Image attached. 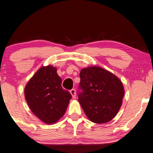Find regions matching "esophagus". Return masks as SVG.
Masks as SVG:
<instances>
[{
  "label": "esophagus",
  "instance_id": "34e87169",
  "mask_svg": "<svg viewBox=\"0 0 153 153\" xmlns=\"http://www.w3.org/2000/svg\"><path fill=\"white\" fill-rule=\"evenodd\" d=\"M70 93H71V94L72 95V97H73L74 98H76V90L75 89H71V90H70Z\"/></svg>",
  "mask_w": 153,
  "mask_h": 153
}]
</instances>
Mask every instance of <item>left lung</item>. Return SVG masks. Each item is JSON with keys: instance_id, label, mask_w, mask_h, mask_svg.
<instances>
[{"instance_id": "8db88e82", "label": "left lung", "mask_w": 153, "mask_h": 153, "mask_svg": "<svg viewBox=\"0 0 153 153\" xmlns=\"http://www.w3.org/2000/svg\"><path fill=\"white\" fill-rule=\"evenodd\" d=\"M79 77L77 96L87 117L97 123L110 121L122 104V82L115 75L99 67L82 69Z\"/></svg>"}]
</instances>
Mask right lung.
<instances>
[{"label": "right lung", "instance_id": "right-lung-1", "mask_svg": "<svg viewBox=\"0 0 153 153\" xmlns=\"http://www.w3.org/2000/svg\"><path fill=\"white\" fill-rule=\"evenodd\" d=\"M61 83L56 69L48 65L38 69L25 88V98L31 111L46 123H54L63 117L72 98Z\"/></svg>", "mask_w": 153, "mask_h": 153}]
</instances>
